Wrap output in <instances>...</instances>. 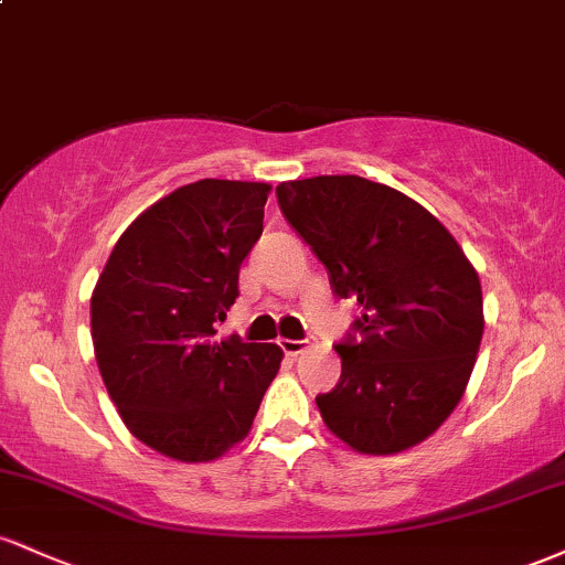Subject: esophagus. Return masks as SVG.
<instances>
[{"mask_svg": "<svg viewBox=\"0 0 565 565\" xmlns=\"http://www.w3.org/2000/svg\"><path fill=\"white\" fill-rule=\"evenodd\" d=\"M278 348H281L287 355H300L305 350V342L302 340H287V337H281V340H278Z\"/></svg>", "mask_w": 565, "mask_h": 565, "instance_id": "obj_1", "label": "esophagus"}]
</instances>
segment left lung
Wrapping results in <instances>:
<instances>
[{"instance_id": "obj_1", "label": "left lung", "mask_w": 565, "mask_h": 565, "mask_svg": "<svg viewBox=\"0 0 565 565\" xmlns=\"http://www.w3.org/2000/svg\"><path fill=\"white\" fill-rule=\"evenodd\" d=\"M278 206L327 265L337 297L355 300V334L323 425L359 454L423 444L462 401L483 337L481 278L457 238L423 204L359 174L276 188Z\"/></svg>"}]
</instances>
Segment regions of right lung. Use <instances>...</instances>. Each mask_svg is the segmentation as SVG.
I'll return each mask as SVG.
<instances>
[{
  "instance_id": "1",
  "label": "right lung",
  "mask_w": 565,
  "mask_h": 565,
  "mask_svg": "<svg viewBox=\"0 0 565 565\" xmlns=\"http://www.w3.org/2000/svg\"><path fill=\"white\" fill-rule=\"evenodd\" d=\"M268 183L196 180L116 242L89 300L93 345L127 430L178 462H212L249 436L281 348L217 340L238 268L263 233Z\"/></svg>"
}]
</instances>
